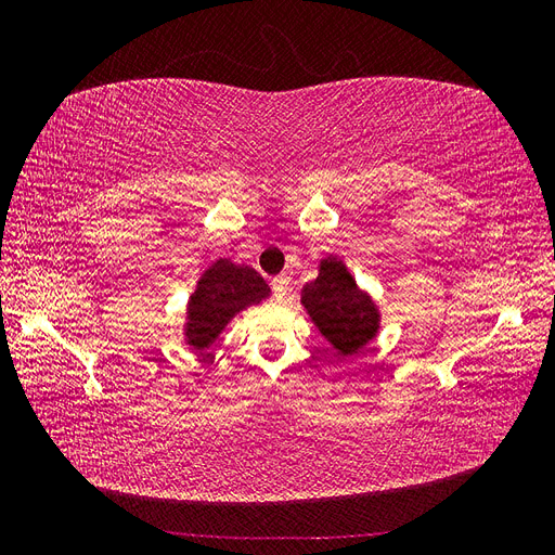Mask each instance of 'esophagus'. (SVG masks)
<instances>
[{
    "label": "esophagus",
    "mask_w": 555,
    "mask_h": 555,
    "mask_svg": "<svg viewBox=\"0 0 555 555\" xmlns=\"http://www.w3.org/2000/svg\"><path fill=\"white\" fill-rule=\"evenodd\" d=\"M271 289H273V296L278 298V300H284L289 296V278L287 275H278V278H273L271 280Z\"/></svg>",
    "instance_id": "34e87169"
}]
</instances>
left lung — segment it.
<instances>
[{"instance_id": "1", "label": "left lung", "mask_w": 555, "mask_h": 555, "mask_svg": "<svg viewBox=\"0 0 555 555\" xmlns=\"http://www.w3.org/2000/svg\"><path fill=\"white\" fill-rule=\"evenodd\" d=\"M300 304L319 333L345 357L357 354L379 331L377 306L338 257L322 259L317 280L300 292Z\"/></svg>"}]
</instances>
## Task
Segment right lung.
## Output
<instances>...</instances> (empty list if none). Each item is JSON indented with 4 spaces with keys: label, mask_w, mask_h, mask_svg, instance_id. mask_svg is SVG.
Masks as SVG:
<instances>
[{
    "label": "right lung",
    "mask_w": 555,
    "mask_h": 555,
    "mask_svg": "<svg viewBox=\"0 0 555 555\" xmlns=\"http://www.w3.org/2000/svg\"><path fill=\"white\" fill-rule=\"evenodd\" d=\"M266 296H271V287L255 268L217 259L196 282L188 304L184 343L196 351L208 349L233 317Z\"/></svg>",
    "instance_id": "1"
}]
</instances>
